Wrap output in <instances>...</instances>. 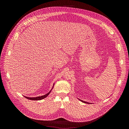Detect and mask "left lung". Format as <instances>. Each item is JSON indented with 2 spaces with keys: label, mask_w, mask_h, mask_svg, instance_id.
I'll return each instance as SVG.
<instances>
[{
  "label": "left lung",
  "mask_w": 129,
  "mask_h": 129,
  "mask_svg": "<svg viewBox=\"0 0 129 129\" xmlns=\"http://www.w3.org/2000/svg\"><path fill=\"white\" fill-rule=\"evenodd\" d=\"M79 100H80L81 101H82L83 103H87V104H90V103H87V102H86V101H83V100H80V99H79Z\"/></svg>",
  "instance_id": "1"
}]
</instances>
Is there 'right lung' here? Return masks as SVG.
<instances>
[{"instance_id":"add662e5","label":"right lung","mask_w":129,"mask_h":129,"mask_svg":"<svg viewBox=\"0 0 129 129\" xmlns=\"http://www.w3.org/2000/svg\"><path fill=\"white\" fill-rule=\"evenodd\" d=\"M54 84H53V87H52V89L53 88V86H54ZM52 89L48 92V93H47L46 94H44V95H43V96H39V97H25V96H24V97H25L26 99H30V100H42V99H44V98H46L47 96L49 95V93L51 92V91H52Z\"/></svg>"}]
</instances>
